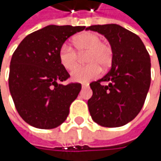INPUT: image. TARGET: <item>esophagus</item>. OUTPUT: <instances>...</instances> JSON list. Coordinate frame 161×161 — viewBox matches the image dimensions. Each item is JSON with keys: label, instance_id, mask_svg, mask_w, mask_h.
I'll list each match as a JSON object with an SVG mask.
<instances>
[{"label": "esophagus", "instance_id": "34e87169", "mask_svg": "<svg viewBox=\"0 0 161 161\" xmlns=\"http://www.w3.org/2000/svg\"><path fill=\"white\" fill-rule=\"evenodd\" d=\"M81 86H82V88H86V87H88V86H89V84H88V83H83L82 85H81Z\"/></svg>", "mask_w": 161, "mask_h": 161}]
</instances>
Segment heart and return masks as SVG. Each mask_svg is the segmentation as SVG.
Masks as SVG:
<instances>
[{"instance_id": "obj_1", "label": "heart", "mask_w": 161, "mask_h": 161, "mask_svg": "<svg viewBox=\"0 0 161 161\" xmlns=\"http://www.w3.org/2000/svg\"><path fill=\"white\" fill-rule=\"evenodd\" d=\"M72 46L79 53H86L84 60L88 64L71 72L72 80L77 82H87L95 79L100 73L99 66L108 68L112 64L113 48L108 43L101 42L100 36L97 33L86 31L75 36ZM75 50L68 44H63L59 48L60 64L68 71L75 69L79 64V54Z\"/></svg>"}]
</instances>
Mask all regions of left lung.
<instances>
[{"label":"left lung","mask_w":161,"mask_h":161,"mask_svg":"<svg viewBox=\"0 0 161 161\" xmlns=\"http://www.w3.org/2000/svg\"><path fill=\"white\" fill-rule=\"evenodd\" d=\"M86 29L104 35L114 51L110 71L90 84L93 91L88 100L91 118L105 127L125 125L145 102L151 85L150 54L137 35L119 25H94Z\"/></svg>","instance_id":"obj_1"}]
</instances>
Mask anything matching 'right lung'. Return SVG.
I'll return each instance as SVG.
<instances>
[{"label":"right lung","instance_id":"obj_1","mask_svg":"<svg viewBox=\"0 0 161 161\" xmlns=\"http://www.w3.org/2000/svg\"><path fill=\"white\" fill-rule=\"evenodd\" d=\"M86 27H47L28 35L12 54L9 74L10 95L19 114L28 125L53 129L67 118L81 84H60L70 78L60 64V47Z\"/></svg>","mask_w":161,"mask_h":161}]
</instances>
